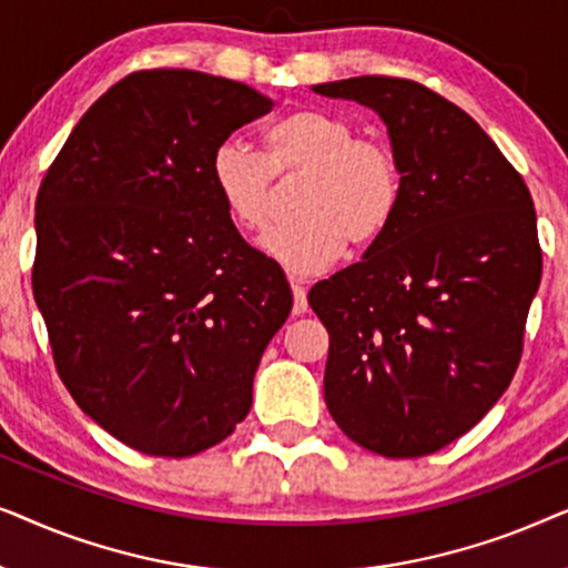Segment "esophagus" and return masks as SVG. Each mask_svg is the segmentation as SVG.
I'll return each mask as SVG.
<instances>
[{
  "instance_id": "1",
  "label": "esophagus",
  "mask_w": 568,
  "mask_h": 568,
  "mask_svg": "<svg viewBox=\"0 0 568 568\" xmlns=\"http://www.w3.org/2000/svg\"><path fill=\"white\" fill-rule=\"evenodd\" d=\"M290 284H292V294H294V310H292V313L294 315L307 313V292H305V286H302L297 278H290Z\"/></svg>"
}]
</instances>
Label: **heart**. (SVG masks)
I'll return each instance as SVG.
<instances>
[{
	"label": "heart",
	"mask_w": 568,
	"mask_h": 568,
	"mask_svg": "<svg viewBox=\"0 0 568 568\" xmlns=\"http://www.w3.org/2000/svg\"><path fill=\"white\" fill-rule=\"evenodd\" d=\"M307 173L300 222L266 235L263 251L290 274H321L346 251L385 235L400 206L403 181L385 144L359 139L344 115L300 108L263 131V152L224 139L209 160V181L230 220L247 232L268 224L274 175Z\"/></svg>",
	"instance_id": "heart-1"
}]
</instances>
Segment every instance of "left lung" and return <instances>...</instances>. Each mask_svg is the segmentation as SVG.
<instances>
[{"mask_svg": "<svg viewBox=\"0 0 568 568\" xmlns=\"http://www.w3.org/2000/svg\"><path fill=\"white\" fill-rule=\"evenodd\" d=\"M313 90L383 119L403 181L385 235L307 294L331 336L325 406L369 453L432 455L515 377L542 271L530 191L491 136L424 84L352 77Z\"/></svg>", "mask_w": 568, "mask_h": 568, "instance_id": "1", "label": "left lung"}]
</instances>
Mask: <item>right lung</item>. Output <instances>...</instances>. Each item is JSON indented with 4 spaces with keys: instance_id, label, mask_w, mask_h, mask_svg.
I'll use <instances>...</instances> for the list:
<instances>
[{
    "instance_id": "right-lung-1",
    "label": "right lung",
    "mask_w": 568,
    "mask_h": 568,
    "mask_svg": "<svg viewBox=\"0 0 568 568\" xmlns=\"http://www.w3.org/2000/svg\"><path fill=\"white\" fill-rule=\"evenodd\" d=\"M271 108L224 77L134 72L82 115L38 191L33 294L59 377L144 455L227 439L290 317L284 271L209 181L216 146Z\"/></svg>"
}]
</instances>
